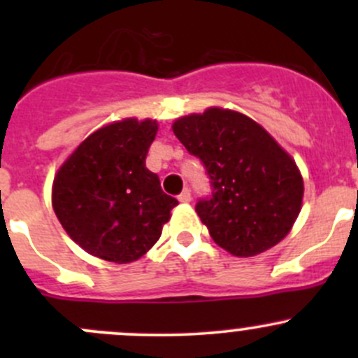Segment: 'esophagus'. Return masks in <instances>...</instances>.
<instances>
[{
    "label": "esophagus",
    "instance_id": "1",
    "mask_svg": "<svg viewBox=\"0 0 358 358\" xmlns=\"http://www.w3.org/2000/svg\"><path fill=\"white\" fill-rule=\"evenodd\" d=\"M178 201H180V202H185V204H187V202L192 201V196H190V190H189V189L183 190V192L178 196Z\"/></svg>",
    "mask_w": 358,
    "mask_h": 358
}]
</instances>
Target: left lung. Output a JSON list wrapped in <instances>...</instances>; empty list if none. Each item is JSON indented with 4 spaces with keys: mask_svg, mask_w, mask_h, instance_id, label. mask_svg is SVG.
<instances>
[{
    "mask_svg": "<svg viewBox=\"0 0 358 358\" xmlns=\"http://www.w3.org/2000/svg\"><path fill=\"white\" fill-rule=\"evenodd\" d=\"M171 128L211 178L213 197L197 202L196 211L220 248L249 258L291 232L303 206V176L262 124L243 112L208 107Z\"/></svg>",
    "mask_w": 358,
    "mask_h": 358,
    "instance_id": "obj_1",
    "label": "left lung"
}]
</instances>
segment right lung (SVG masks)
<instances>
[{
	"label": "right lung",
	"mask_w": 358,
	"mask_h": 358,
	"mask_svg": "<svg viewBox=\"0 0 358 358\" xmlns=\"http://www.w3.org/2000/svg\"><path fill=\"white\" fill-rule=\"evenodd\" d=\"M156 119L126 117L86 136L60 164L52 206L67 236L112 263L142 258L162 234L178 201L145 168Z\"/></svg>",
	"instance_id": "obj_1"
}]
</instances>
